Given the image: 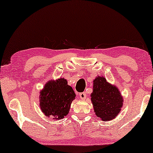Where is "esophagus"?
Instances as JSON below:
<instances>
[{
	"label": "esophagus",
	"mask_w": 153,
	"mask_h": 153,
	"mask_svg": "<svg viewBox=\"0 0 153 153\" xmlns=\"http://www.w3.org/2000/svg\"><path fill=\"white\" fill-rule=\"evenodd\" d=\"M79 97L81 100H85L86 98V94L85 93H79Z\"/></svg>",
	"instance_id": "obj_1"
}]
</instances>
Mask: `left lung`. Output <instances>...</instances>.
I'll list each match as a JSON object with an SVG mask.
<instances>
[{"label":"left lung","mask_w":153,"mask_h":153,"mask_svg":"<svg viewBox=\"0 0 153 153\" xmlns=\"http://www.w3.org/2000/svg\"><path fill=\"white\" fill-rule=\"evenodd\" d=\"M93 87L91 102L96 116L106 122L116 118L123 104V97L118 87L100 76L94 79Z\"/></svg>","instance_id":"8db88e82"}]
</instances>
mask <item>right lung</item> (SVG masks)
<instances>
[{"instance_id":"add662e5","label":"right lung","mask_w":153,"mask_h":153,"mask_svg":"<svg viewBox=\"0 0 153 153\" xmlns=\"http://www.w3.org/2000/svg\"><path fill=\"white\" fill-rule=\"evenodd\" d=\"M39 94L42 112L53 120L64 118L68 114L71 104L76 97L72 88L64 78L48 81Z\"/></svg>"}]
</instances>
